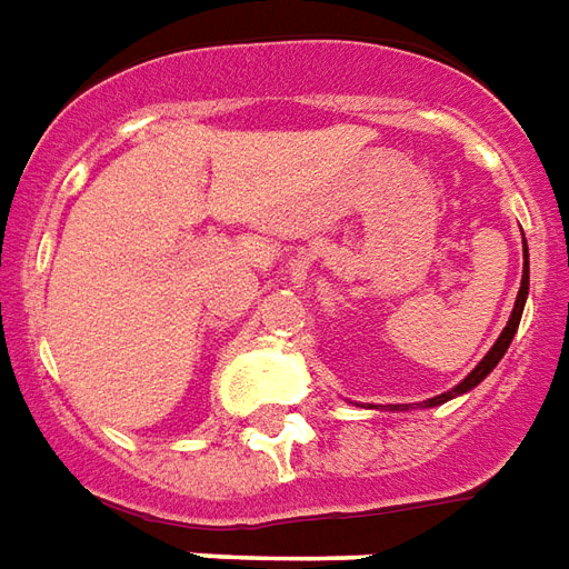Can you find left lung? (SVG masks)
Instances as JSON below:
<instances>
[{
	"label": "left lung",
	"mask_w": 569,
	"mask_h": 569,
	"mask_svg": "<svg viewBox=\"0 0 569 569\" xmlns=\"http://www.w3.org/2000/svg\"><path fill=\"white\" fill-rule=\"evenodd\" d=\"M528 283H531V280H528V243H525V271H521L519 298H516V307H512V317H509L507 328L500 331L498 343H495V347L488 349L486 359L479 361L477 368H473V370H470V373H467V380H465V382H458L456 389H452V391H443V395H437V398H428V401H425V407H437V403H446V401H449V398H456V395H465V391H470V389H473V386H479V382L486 380L488 373L495 370V365H498V361L503 359V352H507L509 343H512V335L519 331L521 310H525V298H528ZM398 410H403V407H398Z\"/></svg>",
	"instance_id": "1"
}]
</instances>
